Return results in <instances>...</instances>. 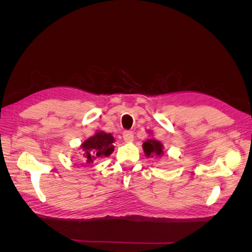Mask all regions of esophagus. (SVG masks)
Listing matches in <instances>:
<instances>
[{"label":"esophagus","instance_id":"esophagus-1","mask_svg":"<svg viewBox=\"0 0 252 252\" xmlns=\"http://www.w3.org/2000/svg\"><path fill=\"white\" fill-rule=\"evenodd\" d=\"M123 139L125 142H132L133 141V133L132 131L125 130L123 132Z\"/></svg>","mask_w":252,"mask_h":252}]
</instances>
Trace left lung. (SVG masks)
<instances>
[{
	"mask_svg": "<svg viewBox=\"0 0 252 252\" xmlns=\"http://www.w3.org/2000/svg\"><path fill=\"white\" fill-rule=\"evenodd\" d=\"M143 148H144V152L147 155V157L149 156H162L163 155V145L161 144V142L156 141V140H147L143 144Z\"/></svg>",
	"mask_w": 252,
	"mask_h": 252,
	"instance_id": "obj_1",
	"label": "left lung"
}]
</instances>
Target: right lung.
I'll return each mask as SVG.
<instances>
[{
    "label": "right lung",
    "mask_w": 252,
    "mask_h": 252,
    "mask_svg": "<svg viewBox=\"0 0 252 252\" xmlns=\"http://www.w3.org/2000/svg\"><path fill=\"white\" fill-rule=\"evenodd\" d=\"M114 138L111 133H105L103 131L96 132L87 141L82 144L84 157L87 163H93L96 157H108L113 151Z\"/></svg>",
    "instance_id": "add662e5"
}]
</instances>
